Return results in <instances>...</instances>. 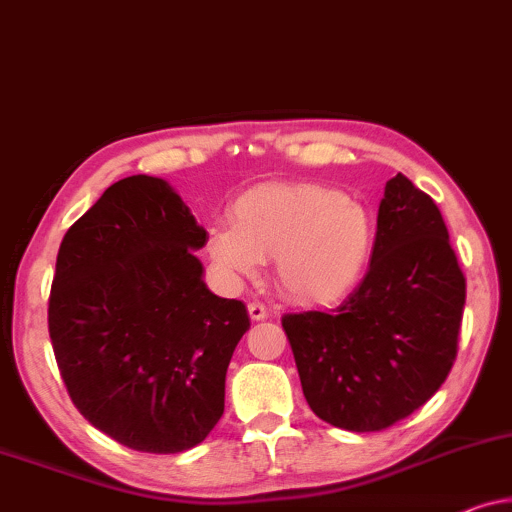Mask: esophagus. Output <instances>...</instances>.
Listing matches in <instances>:
<instances>
[{
	"label": "esophagus",
	"instance_id": "obj_1",
	"mask_svg": "<svg viewBox=\"0 0 512 512\" xmlns=\"http://www.w3.org/2000/svg\"><path fill=\"white\" fill-rule=\"evenodd\" d=\"M248 315L250 320H264L269 311H266L264 304H259V301H253V304H248Z\"/></svg>",
	"mask_w": 512,
	"mask_h": 512
}]
</instances>
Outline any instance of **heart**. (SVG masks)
I'll use <instances>...</instances> for the list:
<instances>
[{
  "label": "heart",
  "instance_id": "1",
  "mask_svg": "<svg viewBox=\"0 0 512 512\" xmlns=\"http://www.w3.org/2000/svg\"><path fill=\"white\" fill-rule=\"evenodd\" d=\"M234 225L208 232V255L229 280L276 259L278 285L299 304H329L364 276L376 227L362 204L325 185H262L236 199Z\"/></svg>",
  "mask_w": 512,
  "mask_h": 512
}]
</instances>
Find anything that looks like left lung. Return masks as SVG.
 Masks as SVG:
<instances>
[{"mask_svg":"<svg viewBox=\"0 0 512 512\" xmlns=\"http://www.w3.org/2000/svg\"><path fill=\"white\" fill-rule=\"evenodd\" d=\"M464 301L441 211L397 174L355 292L334 311L283 315L308 406L348 431H380L415 413L455 364Z\"/></svg>","mask_w":512,"mask_h":512,"instance_id":"obj_1","label":"left lung"}]
</instances>
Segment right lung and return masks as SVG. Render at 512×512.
<instances>
[{"mask_svg":"<svg viewBox=\"0 0 512 512\" xmlns=\"http://www.w3.org/2000/svg\"><path fill=\"white\" fill-rule=\"evenodd\" d=\"M197 225L167 181L113 183L64 234L48 299L57 369L92 427L174 455L225 413V376L250 329L243 301L208 290Z\"/></svg>","mask_w":512,"mask_h":512,"instance_id":"obj_1","label":"right lung"}]
</instances>
